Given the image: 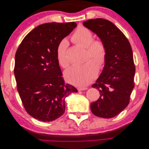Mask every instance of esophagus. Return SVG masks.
<instances>
[{
	"label": "esophagus",
	"mask_w": 149,
	"mask_h": 149,
	"mask_svg": "<svg viewBox=\"0 0 149 149\" xmlns=\"http://www.w3.org/2000/svg\"><path fill=\"white\" fill-rule=\"evenodd\" d=\"M88 89V88L86 87H79L78 88V91H84V90H86Z\"/></svg>",
	"instance_id": "1"
}]
</instances>
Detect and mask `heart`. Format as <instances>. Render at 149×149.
Masks as SVG:
<instances>
[{"mask_svg":"<svg viewBox=\"0 0 149 149\" xmlns=\"http://www.w3.org/2000/svg\"><path fill=\"white\" fill-rule=\"evenodd\" d=\"M72 40L81 47L86 48L88 56L95 61L89 60L83 65L72 66L65 71V78L68 82L78 86H84L95 78L97 74V66L101 68L104 64L106 48L101 40H93L91 31L83 26L76 29L72 36ZM68 46V42L63 39L58 43L56 48L57 61L63 68H66L69 65L66 57Z\"/></svg>","mask_w":149,"mask_h":149,"instance_id":"heart-1","label":"heart"}]
</instances>
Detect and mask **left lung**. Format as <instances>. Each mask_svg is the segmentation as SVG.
<instances>
[{"label":"left lung","mask_w":149,"mask_h":149,"mask_svg":"<svg viewBox=\"0 0 149 149\" xmlns=\"http://www.w3.org/2000/svg\"><path fill=\"white\" fill-rule=\"evenodd\" d=\"M83 25L95 33L106 48L104 66L92 85L99 90L100 96L91 104V110L100 118H113L127 106L134 88L136 68L132 48L124 34L109 20L91 19Z\"/></svg>","instance_id":"1"}]
</instances>
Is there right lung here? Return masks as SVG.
Returning <instances> with one entry per match:
<instances>
[{"mask_svg": "<svg viewBox=\"0 0 149 149\" xmlns=\"http://www.w3.org/2000/svg\"><path fill=\"white\" fill-rule=\"evenodd\" d=\"M77 26L75 22L46 23L25 36L15 54L17 91L27 113L43 122L59 118L65 99L78 90L65 84L57 61L58 45Z\"/></svg>", "mask_w": 149, "mask_h": 149, "instance_id": "right-lung-1", "label": "right lung"}]
</instances>
